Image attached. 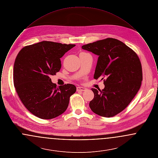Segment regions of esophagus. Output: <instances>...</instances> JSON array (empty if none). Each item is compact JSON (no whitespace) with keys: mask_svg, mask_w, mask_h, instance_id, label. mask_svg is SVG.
Masks as SVG:
<instances>
[{"mask_svg":"<svg viewBox=\"0 0 158 158\" xmlns=\"http://www.w3.org/2000/svg\"><path fill=\"white\" fill-rule=\"evenodd\" d=\"M87 90L86 88H83V87H81V86H79V87H77V91H85V90Z\"/></svg>","mask_w":158,"mask_h":158,"instance_id":"esophagus-1","label":"esophagus"}]
</instances>
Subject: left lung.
I'll return each mask as SVG.
<instances>
[{"mask_svg": "<svg viewBox=\"0 0 158 158\" xmlns=\"http://www.w3.org/2000/svg\"><path fill=\"white\" fill-rule=\"evenodd\" d=\"M83 50L98 56L94 79L102 77L104 89L92 88L94 98L91 110L104 117H111L124 110L139 90L142 69L137 54L120 41L108 38L82 45Z\"/></svg>", "mask_w": 158, "mask_h": 158, "instance_id": "8db88e82", "label": "left lung"}]
</instances>
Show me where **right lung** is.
Wrapping results in <instances>:
<instances>
[{"label":"right lung","instance_id":"obj_1","mask_svg":"<svg viewBox=\"0 0 158 158\" xmlns=\"http://www.w3.org/2000/svg\"><path fill=\"white\" fill-rule=\"evenodd\" d=\"M75 46L44 41L23 47L16 56L15 89L27 109L40 118L52 119L68 108L75 86L65 84L57 87L50 77L59 72L60 58Z\"/></svg>","mask_w":158,"mask_h":158}]
</instances>
